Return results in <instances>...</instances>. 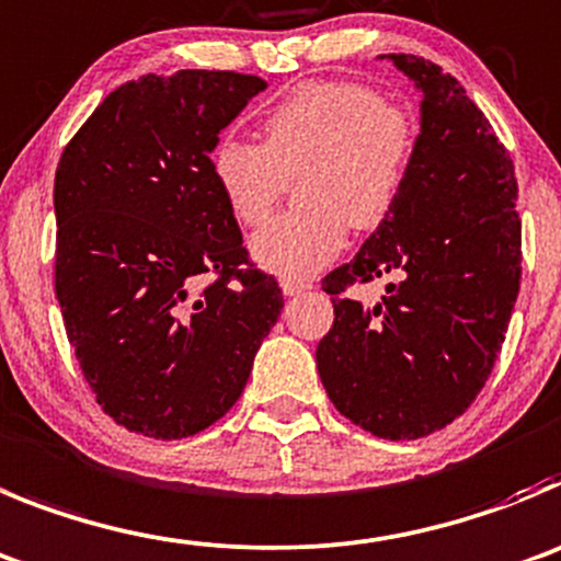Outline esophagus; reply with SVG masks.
<instances>
[{
	"mask_svg": "<svg viewBox=\"0 0 561 561\" xmlns=\"http://www.w3.org/2000/svg\"><path fill=\"white\" fill-rule=\"evenodd\" d=\"M280 289H284L286 297H295V295H302V291L311 289V284H308V280H302V277H280Z\"/></svg>",
	"mask_w": 561,
	"mask_h": 561,
	"instance_id": "esophagus-1",
	"label": "esophagus"
}]
</instances>
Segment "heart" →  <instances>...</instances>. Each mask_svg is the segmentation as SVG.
Here are the masks:
<instances>
[{"mask_svg": "<svg viewBox=\"0 0 561 561\" xmlns=\"http://www.w3.org/2000/svg\"><path fill=\"white\" fill-rule=\"evenodd\" d=\"M417 150L405 107L364 82H302L264 119V144L222 138L210 172L241 225L266 222L289 178L302 172V208L253 236L250 253L277 275H311L347 241V228H378L398 205Z\"/></svg>", "mask_w": 561, "mask_h": 561, "instance_id": "obj_1", "label": "heart"}]
</instances>
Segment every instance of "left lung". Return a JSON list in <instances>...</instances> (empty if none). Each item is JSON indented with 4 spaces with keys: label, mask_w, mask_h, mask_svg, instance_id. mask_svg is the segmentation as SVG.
I'll return each instance as SVG.
<instances>
[{
    "label": "left lung",
    "mask_w": 561,
    "mask_h": 561,
    "mask_svg": "<svg viewBox=\"0 0 561 561\" xmlns=\"http://www.w3.org/2000/svg\"><path fill=\"white\" fill-rule=\"evenodd\" d=\"M389 58L423 94L409 180L351 264L322 280L331 331L317 369L331 403L381 439H420L486 383L520 289L515 163L459 80L417 55ZM399 280L375 307L353 283Z\"/></svg>",
    "instance_id": "obj_1"
}]
</instances>
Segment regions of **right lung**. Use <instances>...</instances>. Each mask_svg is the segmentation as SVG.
<instances>
[{
  "label": "right lung",
  "instance_id": "obj_1",
  "mask_svg": "<svg viewBox=\"0 0 561 561\" xmlns=\"http://www.w3.org/2000/svg\"><path fill=\"white\" fill-rule=\"evenodd\" d=\"M264 89L236 71L147 75L60 156L55 295L96 403L127 431L183 439L225 417L280 317L210 172L219 133Z\"/></svg>",
  "mask_w": 561,
  "mask_h": 561
}]
</instances>
